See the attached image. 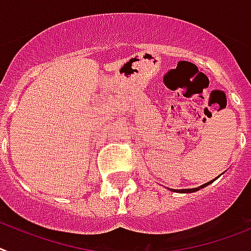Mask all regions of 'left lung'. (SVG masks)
<instances>
[{"label": "left lung", "mask_w": 251, "mask_h": 251, "mask_svg": "<svg viewBox=\"0 0 251 251\" xmlns=\"http://www.w3.org/2000/svg\"><path fill=\"white\" fill-rule=\"evenodd\" d=\"M210 183H212V181L208 182V183H204V185L200 186V187H196V188H187V190H178L177 192H181V194H190V192L199 191V190H200V188H202V187H205V186L210 185ZM172 191H176V190H172Z\"/></svg>", "instance_id": "8db88e82"}]
</instances>
